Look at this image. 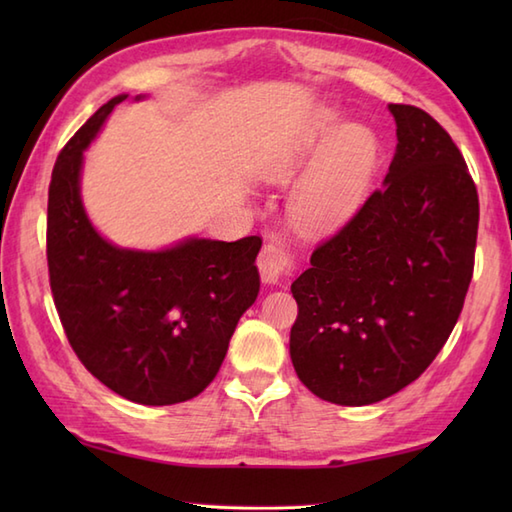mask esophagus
Wrapping results in <instances>:
<instances>
[{"instance_id":"1","label":"esophagus","mask_w":512,"mask_h":512,"mask_svg":"<svg viewBox=\"0 0 512 512\" xmlns=\"http://www.w3.org/2000/svg\"><path fill=\"white\" fill-rule=\"evenodd\" d=\"M257 268L264 284H279L281 279L292 273V257L284 244L270 242L262 248L257 257Z\"/></svg>"}]
</instances>
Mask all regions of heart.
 Returning a JSON list of instances; mask_svg holds the SVG:
<instances>
[{"label":"heart","mask_w":512,"mask_h":512,"mask_svg":"<svg viewBox=\"0 0 512 512\" xmlns=\"http://www.w3.org/2000/svg\"><path fill=\"white\" fill-rule=\"evenodd\" d=\"M380 160L378 136L365 125H347L334 107H317L279 145L266 169L268 182L301 178L290 206L310 231H330L361 209Z\"/></svg>","instance_id":"obj_1"}]
</instances>
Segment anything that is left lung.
Returning <instances> with one entry per match:
<instances>
[{
    "mask_svg": "<svg viewBox=\"0 0 512 512\" xmlns=\"http://www.w3.org/2000/svg\"><path fill=\"white\" fill-rule=\"evenodd\" d=\"M389 112L398 145L383 187L290 286L295 372L343 407L413 383L447 343L473 277L480 204L460 149L418 107Z\"/></svg>",
    "mask_w": 512,
    "mask_h": 512,
    "instance_id": "obj_1",
    "label": "left lung"
}]
</instances>
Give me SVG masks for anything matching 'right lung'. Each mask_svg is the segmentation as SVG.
Listing matches in <instances>:
<instances>
[{"instance_id": "obj_1", "label": "right lung", "mask_w": 512, "mask_h": 512, "mask_svg": "<svg viewBox=\"0 0 512 512\" xmlns=\"http://www.w3.org/2000/svg\"><path fill=\"white\" fill-rule=\"evenodd\" d=\"M127 96L107 101L52 169L50 288L72 350L92 376L138 405H176L220 372L239 317L259 295L262 239L184 237L138 250L96 231L81 198L83 154Z\"/></svg>"}]
</instances>
